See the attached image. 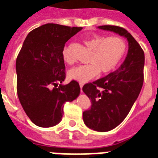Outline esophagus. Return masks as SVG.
<instances>
[{"mask_svg":"<svg viewBox=\"0 0 158 158\" xmlns=\"http://www.w3.org/2000/svg\"><path fill=\"white\" fill-rule=\"evenodd\" d=\"M80 85V88H81V92H82V87H83V83H80L79 84Z\"/></svg>","mask_w":158,"mask_h":158,"instance_id":"obj_1","label":"esophagus"}]
</instances>
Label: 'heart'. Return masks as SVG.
<instances>
[{"label":"heart","mask_w":158,"mask_h":158,"mask_svg":"<svg viewBox=\"0 0 158 158\" xmlns=\"http://www.w3.org/2000/svg\"><path fill=\"white\" fill-rule=\"evenodd\" d=\"M86 47L92 50V55L88 65L78 66L70 69L67 72L68 77L79 82H86L101 72L106 74L117 67L123 59L127 50L125 41L118 36L106 37L100 35H92L82 39ZM62 57L65 62L72 63L66 49L62 52Z\"/></svg>","instance_id":"heart-1"}]
</instances>
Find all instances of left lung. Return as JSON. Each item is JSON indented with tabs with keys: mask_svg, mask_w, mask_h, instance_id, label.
<instances>
[{
	"mask_svg": "<svg viewBox=\"0 0 158 158\" xmlns=\"http://www.w3.org/2000/svg\"><path fill=\"white\" fill-rule=\"evenodd\" d=\"M98 28L118 34L128 42L127 56L118 69L82 87L92 101L91 108L83 111L84 123L94 131H108L125 119L139 96L145 56L138 42L123 27L100 26Z\"/></svg>",
	"mask_w": 158,
	"mask_h": 158,
	"instance_id": "8db88e82",
	"label": "left lung"
}]
</instances>
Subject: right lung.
<instances>
[{"instance_id":"add662e5","label":"right lung","mask_w":158,"mask_h":158,"mask_svg":"<svg viewBox=\"0 0 158 158\" xmlns=\"http://www.w3.org/2000/svg\"><path fill=\"white\" fill-rule=\"evenodd\" d=\"M82 27L48 23L32 30L25 39L16 61L17 95L31 121L41 127L60 123L64 103L80 93L77 81L63 85L65 44Z\"/></svg>"}]
</instances>
